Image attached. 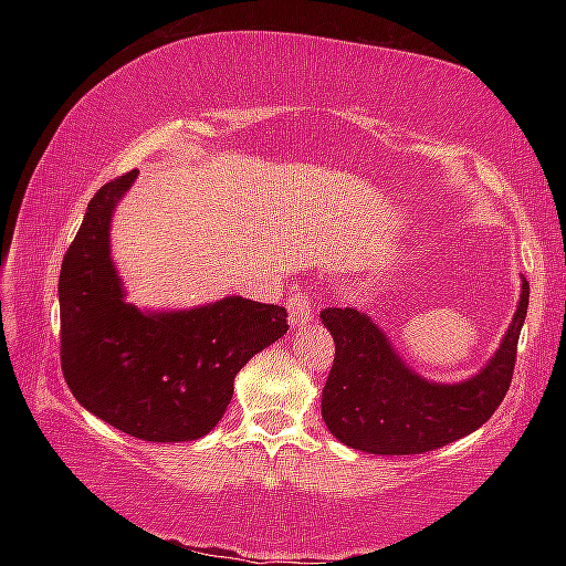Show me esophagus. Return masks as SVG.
Returning <instances> with one entry per match:
<instances>
[{
	"label": "esophagus",
	"mask_w": 566,
	"mask_h": 566,
	"mask_svg": "<svg viewBox=\"0 0 566 566\" xmlns=\"http://www.w3.org/2000/svg\"><path fill=\"white\" fill-rule=\"evenodd\" d=\"M286 310H290V322L292 327H302V324L310 322L314 317V304L312 296L304 290H294L286 300Z\"/></svg>",
	"instance_id": "obj_1"
}]
</instances>
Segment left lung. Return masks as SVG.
I'll list each match as a JSON object with an SVG mask.
<instances>
[{
	"label": "left lung",
	"mask_w": 566,
	"mask_h": 566,
	"mask_svg": "<svg viewBox=\"0 0 566 566\" xmlns=\"http://www.w3.org/2000/svg\"><path fill=\"white\" fill-rule=\"evenodd\" d=\"M530 304V282L490 364L462 385H432L415 375L367 314L327 306L334 364L322 389V417L342 444L369 454H421L472 434L512 385L516 342Z\"/></svg>",
	"instance_id": "1"
}]
</instances>
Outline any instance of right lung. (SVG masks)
<instances>
[{
	"instance_id": "obj_1",
	"label": "right lung",
	"mask_w": 566,
	"mask_h": 566,
	"mask_svg": "<svg viewBox=\"0 0 566 566\" xmlns=\"http://www.w3.org/2000/svg\"><path fill=\"white\" fill-rule=\"evenodd\" d=\"M137 169L92 197L60 272L66 387L94 417L147 442H191L217 427L234 377L290 329L286 310L242 296L145 314L124 302L109 260V217Z\"/></svg>"
}]
</instances>
